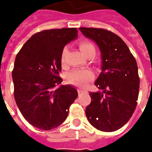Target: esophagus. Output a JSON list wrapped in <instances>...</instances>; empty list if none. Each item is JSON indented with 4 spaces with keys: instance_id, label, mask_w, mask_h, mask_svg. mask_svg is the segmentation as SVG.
I'll use <instances>...</instances> for the list:
<instances>
[{
    "instance_id": "esophagus-1",
    "label": "esophagus",
    "mask_w": 152,
    "mask_h": 152,
    "mask_svg": "<svg viewBox=\"0 0 152 152\" xmlns=\"http://www.w3.org/2000/svg\"><path fill=\"white\" fill-rule=\"evenodd\" d=\"M86 91L85 90H83V89H78V94L79 95H83V93L85 92Z\"/></svg>"
}]
</instances>
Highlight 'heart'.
Instances as JSON below:
<instances>
[{"label":"heart","mask_w":152,"mask_h":152,"mask_svg":"<svg viewBox=\"0 0 152 152\" xmlns=\"http://www.w3.org/2000/svg\"><path fill=\"white\" fill-rule=\"evenodd\" d=\"M80 49L81 52L86 57L91 53H95L96 51L95 45L89 41H83L80 43ZM67 53V48H64L61 53V61L62 65L65 64V56ZM94 79V74L88 69H75L66 75V80L69 83L79 87H84Z\"/></svg>","instance_id":"b5f03b06"}]
</instances>
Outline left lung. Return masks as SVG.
Listing matches in <instances>:
<instances>
[{"mask_svg": "<svg viewBox=\"0 0 152 152\" xmlns=\"http://www.w3.org/2000/svg\"><path fill=\"white\" fill-rule=\"evenodd\" d=\"M97 44L102 72L95 81L98 92H90L91 102L86 116L95 129L113 132L129 121L137 107L140 78L135 57L120 37L101 28H79Z\"/></svg>", "mask_w": 152, "mask_h": 152, "instance_id": "obj_1", "label": "left lung"}]
</instances>
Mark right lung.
<instances>
[{
  "instance_id": "add662e5",
  "label": "right lung",
  "mask_w": 152,
  "mask_h": 152,
  "mask_svg": "<svg viewBox=\"0 0 152 152\" xmlns=\"http://www.w3.org/2000/svg\"><path fill=\"white\" fill-rule=\"evenodd\" d=\"M77 36L76 28L45 30L32 35L15 57L12 74L15 102L23 118L39 129L64 122L78 96L72 86H59L62 50Z\"/></svg>"
}]
</instances>
